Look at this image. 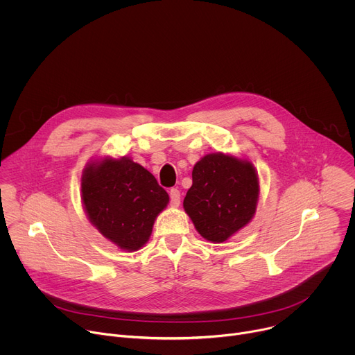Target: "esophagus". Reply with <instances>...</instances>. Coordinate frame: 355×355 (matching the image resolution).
I'll use <instances>...</instances> for the list:
<instances>
[{
  "mask_svg": "<svg viewBox=\"0 0 355 355\" xmlns=\"http://www.w3.org/2000/svg\"><path fill=\"white\" fill-rule=\"evenodd\" d=\"M181 204V193L177 188H173L170 189V205L173 208H178Z\"/></svg>",
  "mask_w": 355,
  "mask_h": 355,
  "instance_id": "34e87169",
  "label": "esophagus"
}]
</instances>
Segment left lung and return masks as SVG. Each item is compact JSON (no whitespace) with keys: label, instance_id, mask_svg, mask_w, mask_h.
Wrapping results in <instances>:
<instances>
[{"label":"left lung","instance_id":"left-lung-1","mask_svg":"<svg viewBox=\"0 0 355 355\" xmlns=\"http://www.w3.org/2000/svg\"><path fill=\"white\" fill-rule=\"evenodd\" d=\"M259 195V174L252 163L218 151L193 166L184 209L202 237L223 243L250 223Z\"/></svg>","mask_w":355,"mask_h":355}]
</instances>
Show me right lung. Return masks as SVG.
I'll return each instance as SVG.
<instances>
[{"mask_svg":"<svg viewBox=\"0 0 355 355\" xmlns=\"http://www.w3.org/2000/svg\"><path fill=\"white\" fill-rule=\"evenodd\" d=\"M81 200L91 225L121 250L136 251L153 230L170 196L129 157L91 160L81 175Z\"/></svg>","mask_w":355,"mask_h":355,"instance_id":"right-lung-1","label":"right lung"}]
</instances>
